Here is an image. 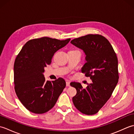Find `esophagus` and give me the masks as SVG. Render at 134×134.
Wrapping results in <instances>:
<instances>
[{"instance_id":"esophagus-1","label":"esophagus","mask_w":134,"mask_h":134,"mask_svg":"<svg viewBox=\"0 0 134 134\" xmlns=\"http://www.w3.org/2000/svg\"><path fill=\"white\" fill-rule=\"evenodd\" d=\"M70 82L69 81H66V86L69 87L70 86Z\"/></svg>"}]
</instances>
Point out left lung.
I'll use <instances>...</instances> for the list:
<instances>
[{
    "mask_svg": "<svg viewBox=\"0 0 134 134\" xmlns=\"http://www.w3.org/2000/svg\"><path fill=\"white\" fill-rule=\"evenodd\" d=\"M71 43L84 51L86 63L82 72L92 80L85 89L79 82H71V86L76 90L72 102L81 113L94 115L110 98L118 84L117 56L109 41L97 34L73 39Z\"/></svg>",
    "mask_w": 134,
    "mask_h": 134,
    "instance_id": "8db88e82",
    "label": "left lung"
}]
</instances>
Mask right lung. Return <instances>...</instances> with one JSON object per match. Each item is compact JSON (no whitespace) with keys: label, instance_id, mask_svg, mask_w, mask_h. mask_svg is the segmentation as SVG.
Returning a JSON list of instances; mask_svg holds the SVG:
<instances>
[{"label":"right lung","instance_id":"1","mask_svg":"<svg viewBox=\"0 0 134 134\" xmlns=\"http://www.w3.org/2000/svg\"><path fill=\"white\" fill-rule=\"evenodd\" d=\"M70 38L60 40L47 37L32 39L17 55L14 65V89L19 101L30 112L42 114L54 107L65 87L62 78L46 81L42 73L57 51Z\"/></svg>","mask_w":134,"mask_h":134}]
</instances>
